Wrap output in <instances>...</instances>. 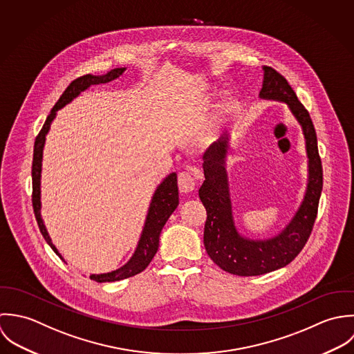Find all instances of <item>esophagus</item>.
<instances>
[{
	"mask_svg": "<svg viewBox=\"0 0 354 354\" xmlns=\"http://www.w3.org/2000/svg\"><path fill=\"white\" fill-rule=\"evenodd\" d=\"M178 185L180 193H192L196 190V179L189 172H180L178 176Z\"/></svg>",
	"mask_w": 354,
	"mask_h": 354,
	"instance_id": "esophagus-1",
	"label": "esophagus"
}]
</instances>
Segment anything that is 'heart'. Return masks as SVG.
Instances as JSON below:
<instances>
[{"label":"heart","mask_w":354,"mask_h":354,"mask_svg":"<svg viewBox=\"0 0 354 354\" xmlns=\"http://www.w3.org/2000/svg\"><path fill=\"white\" fill-rule=\"evenodd\" d=\"M231 94L230 93H224L223 95H221V98H220V102H218V105H217V113L214 115V118L212 119V122H211V124H209V127H208V133H207V137H213L214 136V133L218 130V127H220V124H221V120H223V118H224V115L227 113V111H228V108H230V105H231Z\"/></svg>","instance_id":"heart-1"}]
</instances>
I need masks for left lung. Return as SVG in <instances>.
I'll list each match as a JSON object with an SVG mask.
<instances>
[{
    "label": "left lung",
    "mask_w": 354,
    "mask_h": 354,
    "mask_svg": "<svg viewBox=\"0 0 354 354\" xmlns=\"http://www.w3.org/2000/svg\"><path fill=\"white\" fill-rule=\"evenodd\" d=\"M260 100L278 101L287 105L297 120L305 140L308 179L304 198L286 227L271 238L253 239L236 228L227 175L230 134L221 136L205 151L203 168L205 180L198 190L207 209L204 245L208 256L223 271L238 277H257L287 266L305 246L316 214L323 189V169L317 150L316 131L312 119L295 93L278 71L263 66Z\"/></svg>",
    "instance_id": "obj_1"
}]
</instances>
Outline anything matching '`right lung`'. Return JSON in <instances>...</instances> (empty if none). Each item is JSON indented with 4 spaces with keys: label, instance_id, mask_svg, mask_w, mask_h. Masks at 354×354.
Returning a JSON list of instances; mask_svg holds the SVG:
<instances>
[{
    "label": "right lung",
    "instance_id": "obj_1",
    "mask_svg": "<svg viewBox=\"0 0 354 354\" xmlns=\"http://www.w3.org/2000/svg\"><path fill=\"white\" fill-rule=\"evenodd\" d=\"M126 70H127L126 67L113 68L104 75H90L88 73V75L75 79L71 84L66 88V91L63 93L60 100L56 102L53 109L50 111V115L46 118V122L42 127V130L39 131L38 137L35 138L32 171H31V175H32V208H34L35 218H37V223H38L42 236L45 238L48 245L53 249V252L63 261H66V260L59 253L57 248L53 245V242L49 236V232L45 227L42 214H41V208H42V203H41V176L42 175L41 174H42V158H44V147H45L46 136L50 130L53 120L57 116V111H60L62 108L68 105L76 97L80 95L82 91H86L90 86L112 82V80L118 79L120 75H123V72ZM178 205H179L178 176H176V172H172L168 176H165L162 179V182L154 190V194L151 197L147 214L145 218V224L142 228L141 236H140L138 245H137L131 259L124 266H122L120 268H118L115 271L105 272V274H91L90 279L98 283L116 282V281H122V279L134 277V275L142 272L149 266V263L151 261L154 254L157 253L161 230H162L164 224L167 223V220L169 218V216L178 208Z\"/></svg>",
    "mask_w": 354,
    "mask_h": 354
}]
</instances>
